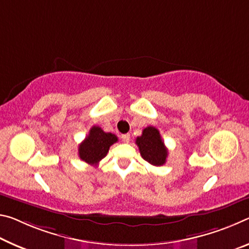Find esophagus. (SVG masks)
I'll return each mask as SVG.
<instances>
[{
    "label": "esophagus",
    "mask_w": 249,
    "mask_h": 249,
    "mask_svg": "<svg viewBox=\"0 0 249 249\" xmlns=\"http://www.w3.org/2000/svg\"><path fill=\"white\" fill-rule=\"evenodd\" d=\"M121 140L124 142V143H128L130 141V134L129 133H125V134H122L121 136Z\"/></svg>",
    "instance_id": "1"
}]
</instances>
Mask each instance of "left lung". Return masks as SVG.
Returning <instances> with one entry per match:
<instances>
[{
	"label": "left lung",
	"mask_w": 249,
	"mask_h": 249,
	"mask_svg": "<svg viewBox=\"0 0 249 249\" xmlns=\"http://www.w3.org/2000/svg\"><path fill=\"white\" fill-rule=\"evenodd\" d=\"M139 146L141 157L150 164L160 166L163 165L168 157V149L162 141L161 134L154 127H146L140 137L136 139Z\"/></svg>",
	"instance_id": "1"
}]
</instances>
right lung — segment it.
Returning a JSON list of instances; mask_svg holds the SVG:
<instances>
[{
	"label": "right lung",
	"mask_w": 249,
	"mask_h": 249,
	"mask_svg": "<svg viewBox=\"0 0 249 249\" xmlns=\"http://www.w3.org/2000/svg\"><path fill=\"white\" fill-rule=\"evenodd\" d=\"M117 141L118 138L115 134L105 132L100 127L93 125L89 130L88 136L79 144V158L88 164L97 165L100 160L107 156L110 146Z\"/></svg>",
	"instance_id": "right-lung-1"
}]
</instances>
